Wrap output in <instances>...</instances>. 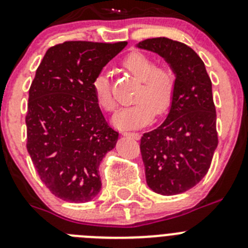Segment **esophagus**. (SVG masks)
<instances>
[{"label": "esophagus", "mask_w": 248, "mask_h": 248, "mask_svg": "<svg viewBox=\"0 0 248 248\" xmlns=\"http://www.w3.org/2000/svg\"><path fill=\"white\" fill-rule=\"evenodd\" d=\"M123 135L128 136V138H133L135 140L140 139V134L139 133H130V131H123Z\"/></svg>", "instance_id": "obj_1"}]
</instances>
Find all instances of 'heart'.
<instances>
[{
  "mask_svg": "<svg viewBox=\"0 0 248 248\" xmlns=\"http://www.w3.org/2000/svg\"><path fill=\"white\" fill-rule=\"evenodd\" d=\"M123 67L141 82L134 97L135 103L123 107L113 117V124L120 130L142 128L154 115L165 114L171 107L176 90V76L170 67L156 66L155 60L146 54L131 53L123 61ZM97 103L107 112L115 107L108 77L99 74L93 81Z\"/></svg>",
  "mask_w": 248,
  "mask_h": 248,
  "instance_id": "heart-1",
  "label": "heart"
}]
</instances>
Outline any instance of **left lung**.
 Returning <instances> with one entry per match:
<instances>
[{
    "label": "left lung",
    "mask_w": 248,
    "mask_h": 248,
    "mask_svg": "<svg viewBox=\"0 0 248 248\" xmlns=\"http://www.w3.org/2000/svg\"><path fill=\"white\" fill-rule=\"evenodd\" d=\"M136 46L158 54L176 76L169 115L142 135L140 150L150 189L179 194L203 179L217 146L212 81L198 54L183 43L152 38Z\"/></svg>",
    "instance_id": "8db88e82"
}]
</instances>
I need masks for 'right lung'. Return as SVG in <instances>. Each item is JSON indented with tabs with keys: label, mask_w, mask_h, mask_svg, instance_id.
I'll return each mask as SVG.
<instances>
[{
	"label": "right lung",
	"mask_w": 248,
	"mask_h": 248,
	"mask_svg": "<svg viewBox=\"0 0 248 248\" xmlns=\"http://www.w3.org/2000/svg\"><path fill=\"white\" fill-rule=\"evenodd\" d=\"M126 42H65L47 49L29 88L27 150L42 182L70 203L92 201L99 165L119 134L108 125L93 81Z\"/></svg>",
	"instance_id": "add662e5"
}]
</instances>
